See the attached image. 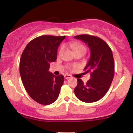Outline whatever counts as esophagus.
I'll list each match as a JSON object with an SVG mask.
<instances>
[{
    "mask_svg": "<svg viewBox=\"0 0 133 133\" xmlns=\"http://www.w3.org/2000/svg\"><path fill=\"white\" fill-rule=\"evenodd\" d=\"M72 76L71 75H68V74H65V75H64V78L65 79H68L69 78H71Z\"/></svg>",
    "mask_w": 133,
    "mask_h": 133,
    "instance_id": "obj_1",
    "label": "esophagus"
}]
</instances>
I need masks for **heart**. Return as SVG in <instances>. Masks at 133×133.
<instances>
[{
  "instance_id": "1",
  "label": "heart",
  "mask_w": 133,
  "mask_h": 133,
  "mask_svg": "<svg viewBox=\"0 0 133 133\" xmlns=\"http://www.w3.org/2000/svg\"><path fill=\"white\" fill-rule=\"evenodd\" d=\"M70 47L74 50V52H76L79 51H82L84 52H86V48L84 45L79 43H76V42H74V43H72L70 44ZM63 51H64V47H62L60 49V50H59V54H61ZM74 67H76V65H74ZM69 69H70L69 67Z\"/></svg>"
}]
</instances>
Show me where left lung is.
Masks as SVG:
<instances>
[{
  "label": "left lung",
  "instance_id": "1",
  "mask_svg": "<svg viewBox=\"0 0 133 133\" xmlns=\"http://www.w3.org/2000/svg\"><path fill=\"white\" fill-rule=\"evenodd\" d=\"M84 42L89 46L91 56L84 69L90 72L91 78L86 83L77 79L74 93L79 100L84 103L99 101L109 90L114 75V61L111 48L101 38L88 34L74 37Z\"/></svg>",
  "mask_w": 133,
  "mask_h": 133
}]
</instances>
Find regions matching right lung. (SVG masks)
<instances>
[{
    "instance_id": "right-lung-1",
    "label": "right lung",
    "mask_w": 133,
    "mask_h": 133,
    "mask_svg": "<svg viewBox=\"0 0 133 133\" xmlns=\"http://www.w3.org/2000/svg\"><path fill=\"white\" fill-rule=\"evenodd\" d=\"M65 36H42L27 44L23 51L19 71L24 88L37 103L49 105L58 98L64 81V76L49 71L50 63L56 61L57 49Z\"/></svg>"
}]
</instances>
